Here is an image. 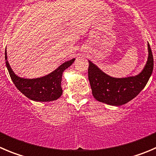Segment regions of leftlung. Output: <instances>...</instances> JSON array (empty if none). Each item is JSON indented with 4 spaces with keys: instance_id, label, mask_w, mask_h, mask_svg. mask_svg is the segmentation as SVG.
Returning <instances> with one entry per match:
<instances>
[{
    "instance_id": "1",
    "label": "left lung",
    "mask_w": 156,
    "mask_h": 156,
    "mask_svg": "<svg viewBox=\"0 0 156 156\" xmlns=\"http://www.w3.org/2000/svg\"><path fill=\"white\" fill-rule=\"evenodd\" d=\"M146 65L138 75L128 78H112L88 61V80L94 98L100 102L119 106L133 99L145 88L153 71V55L148 43Z\"/></svg>"
}]
</instances>
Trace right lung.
<instances>
[{"instance_id":"right-lung-1","label":"right lung","mask_w":156,"mask_h":156,"mask_svg":"<svg viewBox=\"0 0 156 156\" xmlns=\"http://www.w3.org/2000/svg\"><path fill=\"white\" fill-rule=\"evenodd\" d=\"M5 59L6 66L16 88L27 98L35 101H51L60 98L63 91L61 85L63 71L71 66L75 60L73 58L65 62L48 75L28 79L20 78L14 73L7 61V51H5Z\"/></svg>"}]
</instances>
